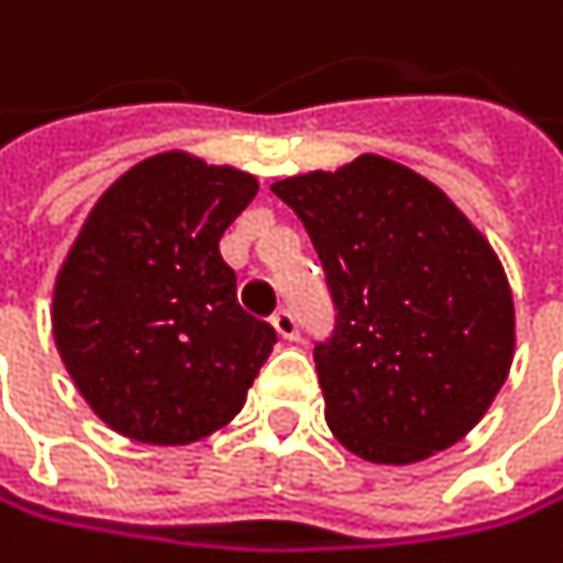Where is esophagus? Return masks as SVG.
<instances>
[{
  "label": "esophagus",
  "instance_id": "obj_1",
  "mask_svg": "<svg viewBox=\"0 0 563 563\" xmlns=\"http://www.w3.org/2000/svg\"><path fill=\"white\" fill-rule=\"evenodd\" d=\"M269 323H273V330L284 336V340H297L300 336V327H297V317L290 313V310H276L273 317H269Z\"/></svg>",
  "mask_w": 563,
  "mask_h": 563
}]
</instances>
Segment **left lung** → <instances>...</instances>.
<instances>
[{"label": "left lung", "mask_w": 563, "mask_h": 563, "mask_svg": "<svg viewBox=\"0 0 563 563\" xmlns=\"http://www.w3.org/2000/svg\"><path fill=\"white\" fill-rule=\"evenodd\" d=\"M273 194L303 220L336 303L313 350L333 435L383 465L465 439L515 356V303L488 240L432 180L376 154Z\"/></svg>", "instance_id": "obj_1"}]
</instances>
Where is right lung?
<instances>
[{"label":"right lung","instance_id":"1","mask_svg":"<svg viewBox=\"0 0 563 563\" xmlns=\"http://www.w3.org/2000/svg\"><path fill=\"white\" fill-rule=\"evenodd\" d=\"M253 194L250 174L170 151L91 207L55 279L52 333L114 432L187 445L243 409L276 330L240 310L220 236Z\"/></svg>","mask_w":563,"mask_h":563}]
</instances>
